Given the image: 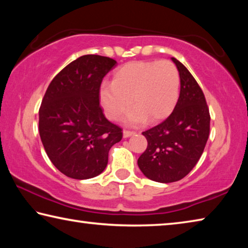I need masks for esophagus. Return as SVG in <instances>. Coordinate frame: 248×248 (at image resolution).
<instances>
[{
  "label": "esophagus",
  "instance_id": "obj_1",
  "mask_svg": "<svg viewBox=\"0 0 248 248\" xmlns=\"http://www.w3.org/2000/svg\"><path fill=\"white\" fill-rule=\"evenodd\" d=\"M133 134H136L134 131H129V130H124V138H129L133 136Z\"/></svg>",
  "mask_w": 248,
  "mask_h": 248
}]
</instances>
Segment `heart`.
I'll list each match as a JSON object with an SVG mask.
<instances>
[{
  "label": "heart",
  "mask_w": 248,
  "mask_h": 248,
  "mask_svg": "<svg viewBox=\"0 0 248 248\" xmlns=\"http://www.w3.org/2000/svg\"><path fill=\"white\" fill-rule=\"evenodd\" d=\"M179 85V73L173 62L131 61L115 71L111 84L99 87L98 99L108 119H119L132 100L136 107L125 116V123L137 125L149 119L154 124L173 112Z\"/></svg>",
  "instance_id": "obj_1"
}]
</instances>
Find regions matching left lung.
Here are the masks:
<instances>
[{"instance_id":"obj_1","label":"left lung","mask_w":248,"mask_h":248,"mask_svg":"<svg viewBox=\"0 0 248 248\" xmlns=\"http://www.w3.org/2000/svg\"><path fill=\"white\" fill-rule=\"evenodd\" d=\"M180 78L179 98L163 123L142 134L148 148L138 165L149 179L173 183L194 169L202 154L210 132V114L203 92L182 62L171 58Z\"/></svg>"}]
</instances>
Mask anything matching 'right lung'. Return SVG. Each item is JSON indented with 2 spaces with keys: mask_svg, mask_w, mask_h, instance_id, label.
Listing matches in <instances>:
<instances>
[{
  "mask_svg": "<svg viewBox=\"0 0 248 248\" xmlns=\"http://www.w3.org/2000/svg\"><path fill=\"white\" fill-rule=\"evenodd\" d=\"M117 62L86 54L71 62L49 84L39 109V134L50 161L62 174L89 179L103 173L109 150L123 139L103 114L98 91Z\"/></svg>",
  "mask_w": 248,
  "mask_h": 248,
  "instance_id": "obj_1",
  "label": "right lung"
}]
</instances>
